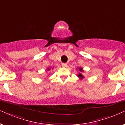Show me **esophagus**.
Wrapping results in <instances>:
<instances>
[{"label":"esophagus","instance_id":"1","mask_svg":"<svg viewBox=\"0 0 125 125\" xmlns=\"http://www.w3.org/2000/svg\"><path fill=\"white\" fill-rule=\"evenodd\" d=\"M62 66L63 67H66L67 66V64L66 63H63L62 64Z\"/></svg>","mask_w":125,"mask_h":125}]
</instances>
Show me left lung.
<instances>
[{"mask_svg": "<svg viewBox=\"0 0 125 125\" xmlns=\"http://www.w3.org/2000/svg\"><path fill=\"white\" fill-rule=\"evenodd\" d=\"M78 70H80V72H83V68L79 67V68H78ZM77 76H78V77H79V78H80V80H83V78H84V76H83V74H82L81 73H79L78 75H77Z\"/></svg>", "mask_w": 125, "mask_h": 125, "instance_id": "1", "label": "left lung"}]
</instances>
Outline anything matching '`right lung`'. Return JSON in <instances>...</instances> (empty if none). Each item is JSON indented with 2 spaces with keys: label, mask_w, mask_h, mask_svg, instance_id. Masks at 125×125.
Here are the masks:
<instances>
[{
  "label": "right lung",
  "mask_w": 125,
  "mask_h": 125,
  "mask_svg": "<svg viewBox=\"0 0 125 125\" xmlns=\"http://www.w3.org/2000/svg\"><path fill=\"white\" fill-rule=\"evenodd\" d=\"M51 70V69H50V68H49V67L47 68V70L49 71V70Z\"/></svg>",
  "instance_id": "add662e5"
}]
</instances>
